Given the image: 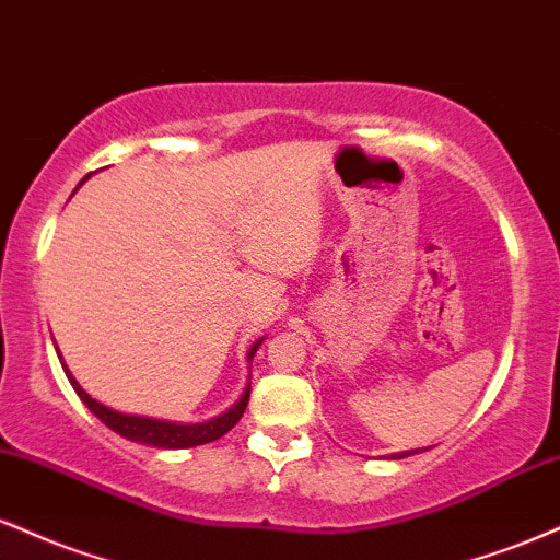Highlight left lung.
<instances>
[{
    "label": "left lung",
    "mask_w": 560,
    "mask_h": 560,
    "mask_svg": "<svg viewBox=\"0 0 560 560\" xmlns=\"http://www.w3.org/2000/svg\"><path fill=\"white\" fill-rule=\"evenodd\" d=\"M402 455H410V453H402ZM402 455H400V458H402Z\"/></svg>",
    "instance_id": "8db88e82"
}]
</instances>
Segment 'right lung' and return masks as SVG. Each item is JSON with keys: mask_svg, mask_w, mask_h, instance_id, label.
Returning <instances> with one entry per match:
<instances>
[{"mask_svg": "<svg viewBox=\"0 0 560 560\" xmlns=\"http://www.w3.org/2000/svg\"><path fill=\"white\" fill-rule=\"evenodd\" d=\"M258 347H260V342L253 345V350H249V358H255ZM62 369H66V363H62ZM66 374L70 378V384H73L75 395H79L81 400L86 402V408L92 410L96 419L105 423L107 429H113L115 434L126 436V440H131V442H141V445L165 447V450L195 447V445H205V442L218 440V436L231 432V429L240 423L244 408H247V402H249V387H247V389H244L242 400L236 402L231 410H226L223 416H218V419H213V421L173 423V421H160V419H144V416H126V413H118V410L105 408V405L92 400V397H89L86 392L79 387V382L70 376L68 369H66Z\"/></svg>", "mask_w": 560, "mask_h": 560, "instance_id": "obj_1", "label": "right lung"}]
</instances>
